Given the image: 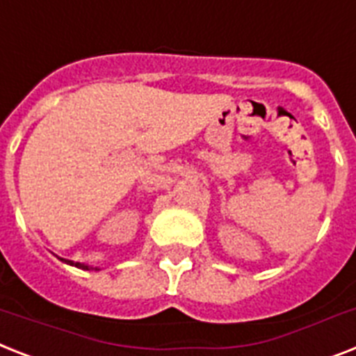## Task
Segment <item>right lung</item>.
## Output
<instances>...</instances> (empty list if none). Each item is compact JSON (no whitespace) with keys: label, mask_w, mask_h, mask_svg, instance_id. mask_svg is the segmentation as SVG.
I'll return each instance as SVG.
<instances>
[{"label":"right lung","mask_w":356,"mask_h":356,"mask_svg":"<svg viewBox=\"0 0 356 356\" xmlns=\"http://www.w3.org/2000/svg\"><path fill=\"white\" fill-rule=\"evenodd\" d=\"M62 261L69 263V265H74V267H78V268H83V270H91V268H93V267H89V265H83V263L71 261V259H62ZM95 270H98V268H95Z\"/></svg>","instance_id":"obj_1"}]
</instances>
